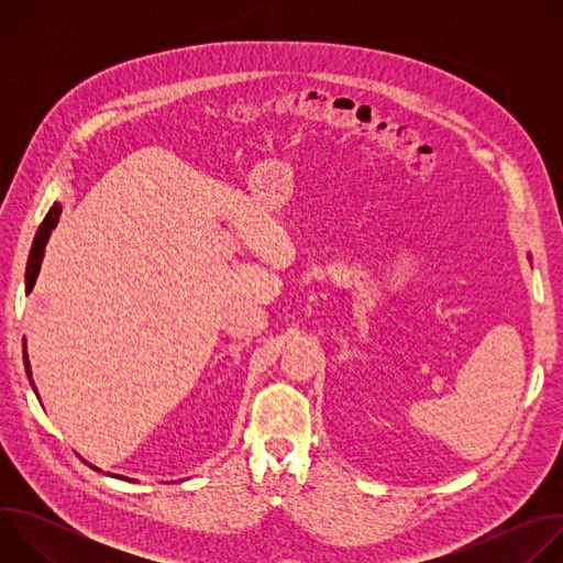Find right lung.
I'll use <instances>...</instances> for the list:
<instances>
[{
    "label": "right lung",
    "instance_id": "obj_1",
    "mask_svg": "<svg viewBox=\"0 0 563 563\" xmlns=\"http://www.w3.org/2000/svg\"><path fill=\"white\" fill-rule=\"evenodd\" d=\"M59 213H62V205H53L44 218V222L40 224L37 233H35V240H33V247H31V254H29V265H26V294L33 291V285L37 280V274H40V267H42V258H44V247L48 243L51 238V231L55 229L57 220H59ZM24 367H26V374H29V380H31V387L33 391L37 394L35 389V383L31 378V363H29V354H26V341H24ZM40 398V396H37ZM98 470V467H96Z\"/></svg>",
    "mask_w": 563,
    "mask_h": 563
}]
</instances>
